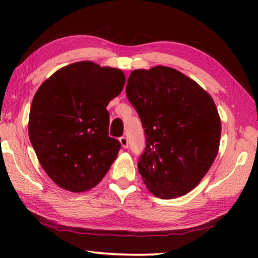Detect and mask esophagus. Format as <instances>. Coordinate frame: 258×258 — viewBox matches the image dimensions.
Returning <instances> with one entry per match:
<instances>
[{
    "label": "esophagus",
    "instance_id": "34e87169",
    "mask_svg": "<svg viewBox=\"0 0 258 258\" xmlns=\"http://www.w3.org/2000/svg\"><path fill=\"white\" fill-rule=\"evenodd\" d=\"M119 142H120V145H121V147H123V148H127L128 147V140H127V138H126V137H120L119 138Z\"/></svg>",
    "mask_w": 258,
    "mask_h": 258
}]
</instances>
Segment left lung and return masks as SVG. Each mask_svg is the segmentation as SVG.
Returning a JSON list of instances; mask_svg holds the SVG:
<instances>
[{
    "label": "left lung",
    "mask_w": 258,
    "mask_h": 258,
    "mask_svg": "<svg viewBox=\"0 0 258 258\" xmlns=\"http://www.w3.org/2000/svg\"><path fill=\"white\" fill-rule=\"evenodd\" d=\"M126 94L145 128L138 168L146 186L164 199L186 195L206 175L220 147L221 119L212 97L165 66L133 71Z\"/></svg>",
    "instance_id": "8db88e82"
}]
</instances>
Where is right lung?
Wrapping results in <instances>:
<instances>
[{
	"mask_svg": "<svg viewBox=\"0 0 258 258\" xmlns=\"http://www.w3.org/2000/svg\"><path fill=\"white\" fill-rule=\"evenodd\" d=\"M125 84L120 69L80 61L56 71L35 93L28 134L42 167L55 184L90 190L120 149L110 138L108 103Z\"/></svg>",
	"mask_w": 258,
	"mask_h": 258,
	"instance_id": "obj_1",
	"label": "right lung"
}]
</instances>
